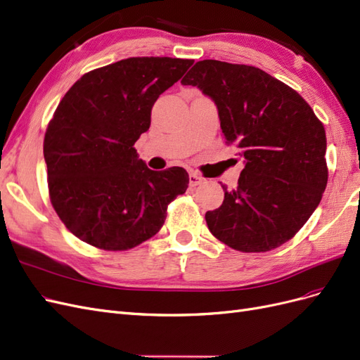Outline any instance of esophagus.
I'll return each mask as SVG.
<instances>
[{"label": "esophagus", "mask_w": 360, "mask_h": 360, "mask_svg": "<svg viewBox=\"0 0 360 360\" xmlns=\"http://www.w3.org/2000/svg\"><path fill=\"white\" fill-rule=\"evenodd\" d=\"M205 180H204V177H201V176H198L197 172H191L189 174V184L192 188H195V186H200V184H202Z\"/></svg>", "instance_id": "obj_1"}]
</instances>
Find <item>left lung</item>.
I'll use <instances>...</instances> for the list:
<instances>
[{"label": "left lung", "instance_id": "8db88e82", "mask_svg": "<svg viewBox=\"0 0 360 360\" xmlns=\"http://www.w3.org/2000/svg\"><path fill=\"white\" fill-rule=\"evenodd\" d=\"M212 97L226 144L245 158L237 188L205 213L210 233L240 252H267L309 219L328 184L324 126L307 101L264 70L198 61L181 79Z\"/></svg>", "mask_w": 360, "mask_h": 360}]
</instances>
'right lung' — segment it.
I'll list each match as a JSON object with an SVG mask.
<instances>
[{
    "label": "right lung",
    "mask_w": 360,
    "mask_h": 360,
    "mask_svg": "<svg viewBox=\"0 0 360 360\" xmlns=\"http://www.w3.org/2000/svg\"><path fill=\"white\" fill-rule=\"evenodd\" d=\"M193 60L132 57L82 75L48 124L43 156L53 210L82 242L126 250L153 237L168 204L186 192V169L151 171L135 143L151 108Z\"/></svg>",
    "instance_id": "right-lung-1"
}]
</instances>
